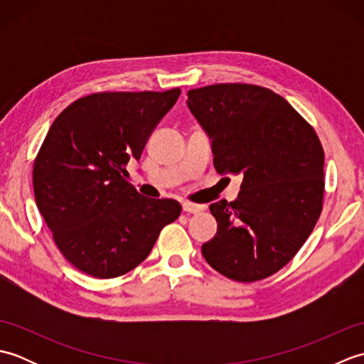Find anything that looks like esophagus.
<instances>
[{"label": "esophagus", "mask_w": 364, "mask_h": 364, "mask_svg": "<svg viewBox=\"0 0 364 364\" xmlns=\"http://www.w3.org/2000/svg\"><path fill=\"white\" fill-rule=\"evenodd\" d=\"M181 206H183V211L188 213V214H197V213H200V211L203 210V206L189 203V202H184Z\"/></svg>", "instance_id": "obj_1"}]
</instances>
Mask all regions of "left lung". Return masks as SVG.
Instances as JSON below:
<instances>
[{
    "label": "left lung",
    "mask_w": 364,
    "mask_h": 364,
    "mask_svg": "<svg viewBox=\"0 0 364 364\" xmlns=\"http://www.w3.org/2000/svg\"><path fill=\"white\" fill-rule=\"evenodd\" d=\"M186 103L211 139L215 170L242 176L236 200L210 206L218 233L202 245L203 257L231 280H262L288 264L319 219V137L266 87L213 84L189 90Z\"/></svg>",
    "instance_id": "1"
}]
</instances>
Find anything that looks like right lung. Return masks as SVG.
Masks as SVG:
<instances>
[{"instance_id":"add662e5","label":"right lung","mask_w":364,"mask_h":364,"mask_svg":"<svg viewBox=\"0 0 364 364\" xmlns=\"http://www.w3.org/2000/svg\"><path fill=\"white\" fill-rule=\"evenodd\" d=\"M180 89L105 92L60 112L34 161L37 208L72 264L97 278L129 272L181 213L175 200L145 198L125 180Z\"/></svg>"}]
</instances>
